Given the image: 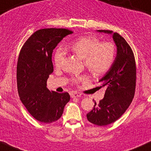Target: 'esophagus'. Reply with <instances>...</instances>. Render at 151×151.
<instances>
[{
  "label": "esophagus",
  "mask_w": 151,
  "mask_h": 151,
  "mask_svg": "<svg viewBox=\"0 0 151 151\" xmlns=\"http://www.w3.org/2000/svg\"><path fill=\"white\" fill-rule=\"evenodd\" d=\"M70 94L71 98H78V97H81V96L80 93H77V92H71Z\"/></svg>",
  "instance_id": "esophagus-1"
}]
</instances>
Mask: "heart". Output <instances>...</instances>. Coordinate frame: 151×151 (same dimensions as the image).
Instances as JSON below:
<instances>
[{
  "mask_svg": "<svg viewBox=\"0 0 151 151\" xmlns=\"http://www.w3.org/2000/svg\"><path fill=\"white\" fill-rule=\"evenodd\" d=\"M76 55L84 60V64L90 72L96 76L102 75L111 68L114 62L116 48L111 42L101 43L96 37H82L69 47ZM64 58L63 50H58L54 56V63L57 68L61 65ZM86 76H78L74 83L86 81Z\"/></svg>",
  "mask_w": 151,
  "mask_h": 151,
  "instance_id": "b5f03b06",
  "label": "heart"
}]
</instances>
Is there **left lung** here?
Returning a JSON list of instances; mask_svg holds the SVG:
<instances>
[{
  "label": "left lung",
  "instance_id": "8db88e82",
  "mask_svg": "<svg viewBox=\"0 0 151 151\" xmlns=\"http://www.w3.org/2000/svg\"><path fill=\"white\" fill-rule=\"evenodd\" d=\"M97 31L112 35L117 48L112 66L98 81L100 88H106L104 98L95 101L86 116L93 124L104 126L117 121L129 107L135 94L136 67L133 50L121 35L112 30Z\"/></svg>",
  "mask_w": 151,
  "mask_h": 151
}]
</instances>
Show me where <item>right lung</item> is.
Instances as JSON below:
<instances>
[{
    "instance_id": "add662e5",
    "label": "right lung",
    "mask_w": 151,
    "mask_h": 151,
    "mask_svg": "<svg viewBox=\"0 0 151 151\" xmlns=\"http://www.w3.org/2000/svg\"><path fill=\"white\" fill-rule=\"evenodd\" d=\"M73 32L65 28H45L35 31L20 52L17 64V86L20 99L37 121L50 123L58 121L70 101L68 93L50 92L47 86L53 71V49Z\"/></svg>"
}]
</instances>
